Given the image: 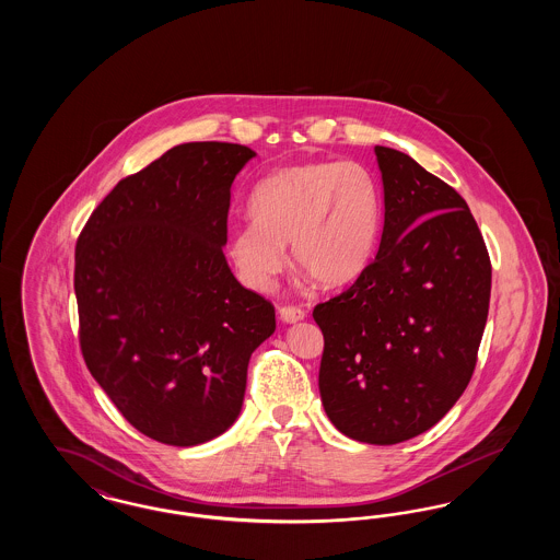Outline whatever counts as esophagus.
I'll use <instances>...</instances> for the list:
<instances>
[{"mask_svg":"<svg viewBox=\"0 0 560 560\" xmlns=\"http://www.w3.org/2000/svg\"><path fill=\"white\" fill-rule=\"evenodd\" d=\"M279 317H281L283 323L292 325V323L304 319L306 313L302 308H298V306H283V308H279Z\"/></svg>","mask_w":560,"mask_h":560,"instance_id":"esophagus-1","label":"esophagus"}]
</instances>
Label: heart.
<instances>
[{"instance_id": "b5f03b06", "label": "heart", "mask_w": 560, "mask_h": 560, "mask_svg": "<svg viewBox=\"0 0 560 560\" xmlns=\"http://www.w3.org/2000/svg\"><path fill=\"white\" fill-rule=\"evenodd\" d=\"M249 224L226 243L241 281L268 290L292 247L298 270L320 288L352 283L372 260L380 231V190L357 161L281 167L249 197Z\"/></svg>"}]
</instances>
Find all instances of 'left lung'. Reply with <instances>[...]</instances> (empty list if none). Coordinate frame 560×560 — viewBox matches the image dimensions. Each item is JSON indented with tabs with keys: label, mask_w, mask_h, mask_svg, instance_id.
<instances>
[{
	"label": "left lung",
	"mask_w": 560,
	"mask_h": 560,
	"mask_svg": "<svg viewBox=\"0 0 560 560\" xmlns=\"http://www.w3.org/2000/svg\"><path fill=\"white\" fill-rule=\"evenodd\" d=\"M384 226L370 267L315 306L319 393L348 439L397 445L466 390L489 313L491 262L466 201L397 149L375 147Z\"/></svg>",
	"instance_id": "obj_1"
}]
</instances>
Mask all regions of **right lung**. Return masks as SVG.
I'll return each instance as SVG.
<instances>
[{"mask_svg":"<svg viewBox=\"0 0 560 560\" xmlns=\"http://www.w3.org/2000/svg\"><path fill=\"white\" fill-rule=\"evenodd\" d=\"M249 147L187 142L124 178L75 249L81 352L136 430L174 447L240 418L247 363L275 308L226 262V218Z\"/></svg>","mask_w":560,"mask_h":560,"instance_id":"obj_1","label":"right lung"}]
</instances>
